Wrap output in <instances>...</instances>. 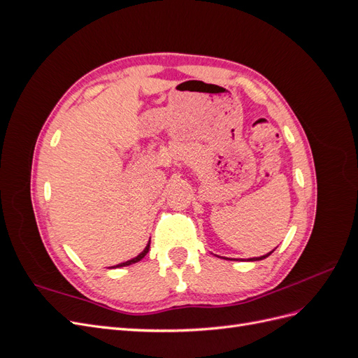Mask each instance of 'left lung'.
Returning <instances> with one entry per match:
<instances>
[{
	"mask_svg": "<svg viewBox=\"0 0 358 358\" xmlns=\"http://www.w3.org/2000/svg\"><path fill=\"white\" fill-rule=\"evenodd\" d=\"M273 252V251H272ZM272 252H268L267 255H263V257H259V258H252V262H257V259H263V258H266V257H268L270 254H272Z\"/></svg>",
	"mask_w": 358,
	"mask_h": 358,
	"instance_id": "obj_1",
	"label": "left lung"
}]
</instances>
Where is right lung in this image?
<instances>
[{
    "label": "right lung",
    "mask_w": 358,
    "mask_h": 358,
    "mask_svg": "<svg viewBox=\"0 0 358 358\" xmlns=\"http://www.w3.org/2000/svg\"><path fill=\"white\" fill-rule=\"evenodd\" d=\"M150 243V242H149ZM149 243H148V246L145 248V251L142 252V254H138L136 258H133V259H129V262H125V263H121V264H117V266H115V267H124V266H129V264H134V263H137V262H140V259H142L146 254H148V251H149Z\"/></svg>",
    "instance_id": "right-lung-1"
}]
</instances>
